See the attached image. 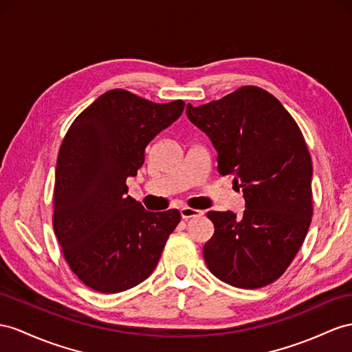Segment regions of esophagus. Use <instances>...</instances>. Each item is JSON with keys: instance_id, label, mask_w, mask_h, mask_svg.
<instances>
[{"instance_id": "1", "label": "esophagus", "mask_w": 352, "mask_h": 352, "mask_svg": "<svg viewBox=\"0 0 352 352\" xmlns=\"http://www.w3.org/2000/svg\"><path fill=\"white\" fill-rule=\"evenodd\" d=\"M179 212H182V217H183L184 220L193 219V217H201V215L204 214V211H199V210L190 208V206H183V208L179 210Z\"/></svg>"}]
</instances>
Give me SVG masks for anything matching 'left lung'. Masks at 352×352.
<instances>
[{"label":"left lung","mask_w":352,"mask_h":352,"mask_svg":"<svg viewBox=\"0 0 352 352\" xmlns=\"http://www.w3.org/2000/svg\"><path fill=\"white\" fill-rule=\"evenodd\" d=\"M187 117L219 153V173L232 174L245 197L242 217L208 211L214 235L205 263L221 281L260 288L281 276L312 220V160L303 133L278 99L242 86L217 101L187 104Z\"/></svg>","instance_id":"left-lung-1"}]
</instances>
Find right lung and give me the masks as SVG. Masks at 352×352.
<instances>
[{
	"mask_svg": "<svg viewBox=\"0 0 352 352\" xmlns=\"http://www.w3.org/2000/svg\"><path fill=\"white\" fill-rule=\"evenodd\" d=\"M183 99L156 104L124 89L102 94L71 123L60 144L53 230L65 262L99 293L129 290L155 270L178 210L150 212L128 196L156 135L184 110Z\"/></svg>",
	"mask_w": 352,
	"mask_h": 352,
	"instance_id": "1",
	"label": "right lung"
}]
</instances>
